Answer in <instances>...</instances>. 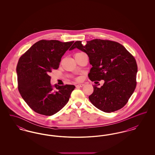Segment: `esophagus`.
<instances>
[{
  "mask_svg": "<svg viewBox=\"0 0 155 155\" xmlns=\"http://www.w3.org/2000/svg\"><path fill=\"white\" fill-rule=\"evenodd\" d=\"M84 86V84H79L78 85H77V87H82Z\"/></svg>",
  "mask_w": 155,
  "mask_h": 155,
  "instance_id": "1",
  "label": "esophagus"
}]
</instances>
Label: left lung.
Wrapping results in <instances>:
<instances>
[{"instance_id": "1", "label": "left lung", "mask_w": 155, "mask_h": 155, "mask_svg": "<svg viewBox=\"0 0 155 155\" xmlns=\"http://www.w3.org/2000/svg\"><path fill=\"white\" fill-rule=\"evenodd\" d=\"M78 48L85 52L92 66L88 74L92 81L103 80L101 88L94 86L89 99L96 107L111 113L123 107L137 86L138 67L135 59L117 42L95 39L82 44L76 41L70 50Z\"/></svg>"}]
</instances>
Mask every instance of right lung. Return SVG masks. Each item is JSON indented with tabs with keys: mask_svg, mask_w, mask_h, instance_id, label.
<instances>
[{
	"mask_svg": "<svg viewBox=\"0 0 155 155\" xmlns=\"http://www.w3.org/2000/svg\"><path fill=\"white\" fill-rule=\"evenodd\" d=\"M73 43L41 40L20 58L16 67L18 89L22 99L37 113L52 116L68 102L75 87L52 85L49 73L59 68L61 57Z\"/></svg>",
	"mask_w": 155,
	"mask_h": 155,
	"instance_id": "add662e5",
	"label": "right lung"
}]
</instances>
